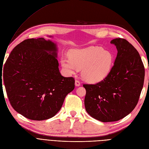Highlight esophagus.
Here are the masks:
<instances>
[{"instance_id": "esophagus-1", "label": "esophagus", "mask_w": 149, "mask_h": 149, "mask_svg": "<svg viewBox=\"0 0 149 149\" xmlns=\"http://www.w3.org/2000/svg\"><path fill=\"white\" fill-rule=\"evenodd\" d=\"M75 85H76V86H80V85H81V83H80V82L78 80H76V81H75Z\"/></svg>"}]
</instances>
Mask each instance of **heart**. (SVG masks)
<instances>
[{
  "label": "heart",
  "instance_id": "1",
  "mask_svg": "<svg viewBox=\"0 0 149 149\" xmlns=\"http://www.w3.org/2000/svg\"><path fill=\"white\" fill-rule=\"evenodd\" d=\"M113 62L111 52L99 47L70 51L69 56L61 58V64L68 75L81 70L84 79L90 83L103 80L110 73Z\"/></svg>",
  "mask_w": 149,
  "mask_h": 149
}]
</instances>
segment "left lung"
<instances>
[{
  "instance_id": "8db88e82",
  "label": "left lung",
  "mask_w": 149,
  "mask_h": 149,
  "mask_svg": "<svg viewBox=\"0 0 149 149\" xmlns=\"http://www.w3.org/2000/svg\"><path fill=\"white\" fill-rule=\"evenodd\" d=\"M118 53L109 74L95 84H84L85 107L94 118L102 122L121 120L132 112L139 100L145 69L138 52L124 38L111 41Z\"/></svg>"
}]
</instances>
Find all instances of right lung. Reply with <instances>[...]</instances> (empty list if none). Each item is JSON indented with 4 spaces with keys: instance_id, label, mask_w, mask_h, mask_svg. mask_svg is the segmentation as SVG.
<instances>
[{
    "instance_id": "1",
    "label": "right lung",
    "mask_w": 149,
    "mask_h": 149,
    "mask_svg": "<svg viewBox=\"0 0 149 149\" xmlns=\"http://www.w3.org/2000/svg\"><path fill=\"white\" fill-rule=\"evenodd\" d=\"M56 51L50 40L27 39L13 49L6 61L3 81L9 101L26 118L53 117L74 88V77L59 72Z\"/></svg>"
}]
</instances>
